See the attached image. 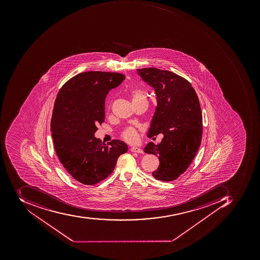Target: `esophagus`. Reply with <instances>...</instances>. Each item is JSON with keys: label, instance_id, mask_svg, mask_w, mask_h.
Here are the masks:
<instances>
[{"label": "esophagus", "instance_id": "34e87169", "mask_svg": "<svg viewBox=\"0 0 260 260\" xmlns=\"http://www.w3.org/2000/svg\"><path fill=\"white\" fill-rule=\"evenodd\" d=\"M130 150H131L132 152H135V153H139V154H142V153H143V150L140 148H138V147H132Z\"/></svg>", "mask_w": 260, "mask_h": 260}]
</instances>
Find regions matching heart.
<instances>
[{
	"mask_svg": "<svg viewBox=\"0 0 260 260\" xmlns=\"http://www.w3.org/2000/svg\"><path fill=\"white\" fill-rule=\"evenodd\" d=\"M130 95H131L132 100H133L134 105L142 103H147V94L142 89H134L130 92ZM122 137L129 143H134L137 140L138 135H137V133L134 128L128 127L124 132V133L122 135Z\"/></svg>",
	"mask_w": 260,
	"mask_h": 260,
	"instance_id": "1",
	"label": "heart"
}]
</instances>
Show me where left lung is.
Returning <instances> with one entry per match:
<instances>
[{
	"instance_id": "left-lung-1",
	"label": "left lung",
	"mask_w": 260,
	"mask_h": 260,
	"mask_svg": "<svg viewBox=\"0 0 260 260\" xmlns=\"http://www.w3.org/2000/svg\"><path fill=\"white\" fill-rule=\"evenodd\" d=\"M137 72L143 81L154 87L157 96L147 136H164L158 144L149 143L144 152L158 157L160 164L152 176L172 181L187 170L200 148L203 117L198 96L191 83L172 72L155 68Z\"/></svg>"
}]
</instances>
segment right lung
I'll use <instances>...</instances> for the list:
<instances>
[{
	"mask_svg": "<svg viewBox=\"0 0 260 260\" xmlns=\"http://www.w3.org/2000/svg\"><path fill=\"white\" fill-rule=\"evenodd\" d=\"M124 75L86 72L68 80L55 100L52 137L55 151L66 171L79 182L94 185L113 173L117 158L127 151L125 143L112 140L107 145L94 137L105 120V99Z\"/></svg>",
	"mask_w": 260,
	"mask_h": 260,
	"instance_id": "add662e5",
	"label": "right lung"
}]
</instances>
